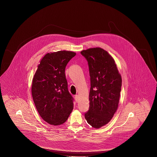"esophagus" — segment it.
Here are the masks:
<instances>
[{
	"mask_svg": "<svg viewBox=\"0 0 157 157\" xmlns=\"http://www.w3.org/2000/svg\"><path fill=\"white\" fill-rule=\"evenodd\" d=\"M75 101H76V102H77L78 101V99H79V97H78V95H75Z\"/></svg>",
	"mask_w": 157,
	"mask_h": 157,
	"instance_id": "34e87169",
	"label": "esophagus"
}]
</instances>
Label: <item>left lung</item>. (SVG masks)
Listing matches in <instances>:
<instances>
[{
    "label": "left lung",
    "mask_w": 157,
    "mask_h": 157,
    "mask_svg": "<svg viewBox=\"0 0 157 157\" xmlns=\"http://www.w3.org/2000/svg\"><path fill=\"white\" fill-rule=\"evenodd\" d=\"M88 62L90 76V106L85 113L88 124L95 128L108 123L117 109L121 77L114 59L101 48L81 52Z\"/></svg>",
    "instance_id": "8db88e82"
}]
</instances>
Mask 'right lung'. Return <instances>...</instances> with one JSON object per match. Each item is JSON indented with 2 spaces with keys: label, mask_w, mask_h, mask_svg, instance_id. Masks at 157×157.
Listing matches in <instances>:
<instances>
[{
  "label": "right lung",
  "mask_w": 157,
  "mask_h": 157,
  "mask_svg": "<svg viewBox=\"0 0 157 157\" xmlns=\"http://www.w3.org/2000/svg\"><path fill=\"white\" fill-rule=\"evenodd\" d=\"M75 55V53L66 51L48 53L34 75V103L42 119L51 125L65 123L73 109L74 100L68 90L65 69Z\"/></svg>",
  "instance_id": "obj_1"
}]
</instances>
